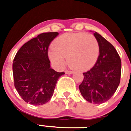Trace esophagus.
<instances>
[{"instance_id": "1", "label": "esophagus", "mask_w": 131, "mask_h": 131, "mask_svg": "<svg viewBox=\"0 0 131 131\" xmlns=\"http://www.w3.org/2000/svg\"><path fill=\"white\" fill-rule=\"evenodd\" d=\"M66 73V74H73V71H68V70H66V71H65Z\"/></svg>"}]
</instances>
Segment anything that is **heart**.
Wrapping results in <instances>:
<instances>
[{
    "instance_id": "obj_1",
    "label": "heart",
    "mask_w": 131,
    "mask_h": 131,
    "mask_svg": "<svg viewBox=\"0 0 131 131\" xmlns=\"http://www.w3.org/2000/svg\"><path fill=\"white\" fill-rule=\"evenodd\" d=\"M48 52V57L57 68L66 62L73 68L85 70L93 66L100 54V45L95 36L89 33H65L55 39Z\"/></svg>"
}]
</instances>
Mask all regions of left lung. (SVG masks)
Listing matches in <instances>:
<instances>
[{"mask_svg": "<svg viewBox=\"0 0 131 131\" xmlns=\"http://www.w3.org/2000/svg\"><path fill=\"white\" fill-rule=\"evenodd\" d=\"M100 45V54L93 68L83 73L79 85L83 98L91 103L102 104L110 100L120 83L121 61L113 45L99 33H94Z\"/></svg>", "mask_w": 131, "mask_h": 131, "instance_id": "8db88e82", "label": "left lung"}]
</instances>
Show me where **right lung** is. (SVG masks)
Here are the masks:
<instances>
[{"label":"right lung","mask_w":131,"mask_h":131,"mask_svg":"<svg viewBox=\"0 0 131 131\" xmlns=\"http://www.w3.org/2000/svg\"><path fill=\"white\" fill-rule=\"evenodd\" d=\"M59 33H43L24 44L13 61L14 86L21 98L34 106L48 102L56 84L64 72L50 68L48 50L50 42Z\"/></svg>","instance_id":"1"}]
</instances>
